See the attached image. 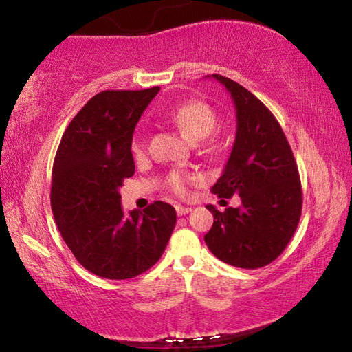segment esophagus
Instances as JSON below:
<instances>
[{
    "mask_svg": "<svg viewBox=\"0 0 352 352\" xmlns=\"http://www.w3.org/2000/svg\"><path fill=\"white\" fill-rule=\"evenodd\" d=\"M175 210H177V214H178V216H186L188 212L192 211V208H189V206H182V205H177V206H175Z\"/></svg>",
    "mask_w": 352,
    "mask_h": 352,
    "instance_id": "1",
    "label": "esophagus"
}]
</instances>
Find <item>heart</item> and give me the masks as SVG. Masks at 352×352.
Listing matches in <instances>:
<instances>
[{"mask_svg":"<svg viewBox=\"0 0 352 352\" xmlns=\"http://www.w3.org/2000/svg\"><path fill=\"white\" fill-rule=\"evenodd\" d=\"M169 119L175 126L182 130V133L190 141L206 140L208 151H216L217 141L210 138L212 130L217 126V115L210 105L201 102V100H188L178 105L177 109L170 113ZM132 152L136 158H142L146 153V144L141 138H136L132 142ZM199 180V175L190 174L184 170H172L168 178V186L172 192L184 197L188 194V189L192 183Z\"/></svg>","mask_w":352,"mask_h":352,"instance_id":"obj_1","label":"heart"}]
</instances>
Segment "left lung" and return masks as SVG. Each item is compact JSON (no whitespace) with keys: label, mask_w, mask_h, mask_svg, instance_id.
Segmentation results:
<instances>
[{"label":"left lung","mask_w":352,"mask_h":352,"mask_svg":"<svg viewBox=\"0 0 352 352\" xmlns=\"http://www.w3.org/2000/svg\"><path fill=\"white\" fill-rule=\"evenodd\" d=\"M212 77L234 100L237 132L223 174L211 190L225 199L237 194L242 206L220 212L208 205L214 223L205 242L226 264L261 269L275 261L295 234L302 208L300 172L273 113L237 82Z\"/></svg>","instance_id":"obj_1"}]
</instances>
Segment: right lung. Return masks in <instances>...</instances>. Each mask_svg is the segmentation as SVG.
<instances>
[{
    "instance_id": "obj_1",
    "label": "right lung",
    "mask_w": 352,
    "mask_h": 352,
    "mask_svg": "<svg viewBox=\"0 0 352 352\" xmlns=\"http://www.w3.org/2000/svg\"><path fill=\"white\" fill-rule=\"evenodd\" d=\"M160 87L105 90L65 130L52 166L51 208L65 243L82 267L107 279H130L157 264L177 222L174 206H121L119 188L135 174L132 138Z\"/></svg>"
}]
</instances>
